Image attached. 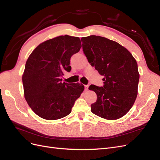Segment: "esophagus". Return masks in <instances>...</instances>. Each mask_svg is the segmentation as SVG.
<instances>
[{
  "label": "esophagus",
  "instance_id": "obj_1",
  "mask_svg": "<svg viewBox=\"0 0 160 160\" xmlns=\"http://www.w3.org/2000/svg\"><path fill=\"white\" fill-rule=\"evenodd\" d=\"M88 87H89L88 85H85V90H88Z\"/></svg>",
  "mask_w": 160,
  "mask_h": 160
}]
</instances>
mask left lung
Instances as JSON below:
<instances>
[{
  "label": "left lung",
  "mask_w": 160,
  "mask_h": 160,
  "mask_svg": "<svg viewBox=\"0 0 160 160\" xmlns=\"http://www.w3.org/2000/svg\"><path fill=\"white\" fill-rule=\"evenodd\" d=\"M83 51L88 62L101 75L103 86L91 85L97 94L91 112L110 120L126 114L135 102L139 79L137 62L129 51L118 42L100 36L82 37Z\"/></svg>",
  "instance_id": "8db88e82"
}]
</instances>
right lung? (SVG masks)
<instances>
[{
	"label": "right lung",
	"mask_w": 160,
	"mask_h": 160,
	"mask_svg": "<svg viewBox=\"0 0 160 160\" xmlns=\"http://www.w3.org/2000/svg\"><path fill=\"white\" fill-rule=\"evenodd\" d=\"M81 48L79 37L59 36L42 42L28 58L22 75L24 93L41 118L55 120L68 115L83 91V85L61 82L63 72L71 70V57Z\"/></svg>",
	"instance_id": "add662e5"
}]
</instances>
